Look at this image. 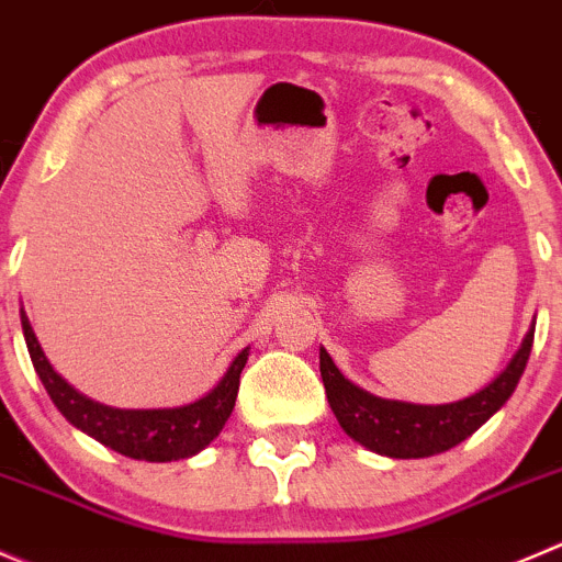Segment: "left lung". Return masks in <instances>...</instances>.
Masks as SVG:
<instances>
[{"instance_id":"obj_1","label":"left lung","mask_w":562,"mask_h":562,"mask_svg":"<svg viewBox=\"0 0 562 562\" xmlns=\"http://www.w3.org/2000/svg\"><path fill=\"white\" fill-rule=\"evenodd\" d=\"M532 335L536 326L527 331L519 351L492 384L456 403L423 406V403L370 395L337 370L326 348H321V379L337 423L353 442L390 459H428L464 442L494 412L505 406L527 368Z\"/></svg>"}]
</instances>
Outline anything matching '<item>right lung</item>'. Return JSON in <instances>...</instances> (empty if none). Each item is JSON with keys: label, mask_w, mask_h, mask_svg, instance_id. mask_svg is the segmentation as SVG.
I'll return each mask as SVG.
<instances>
[{"label": "right lung", "mask_w": 562, "mask_h": 562, "mask_svg": "<svg viewBox=\"0 0 562 562\" xmlns=\"http://www.w3.org/2000/svg\"><path fill=\"white\" fill-rule=\"evenodd\" d=\"M21 329H24L26 348H30L35 373L41 375L48 397L63 412L70 426L85 431L95 442L106 445L114 453L128 456L136 461H181L209 448L220 431L225 428L238 395V379L247 364L249 348H244L220 384L203 395L200 401L187 403L178 408H112L103 403L90 401L76 392L43 353L30 318L21 307Z\"/></svg>", "instance_id": "right-lung-1"}]
</instances>
